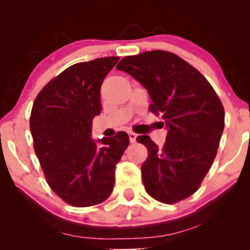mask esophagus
Wrapping results in <instances>:
<instances>
[{
	"mask_svg": "<svg viewBox=\"0 0 250 250\" xmlns=\"http://www.w3.org/2000/svg\"><path fill=\"white\" fill-rule=\"evenodd\" d=\"M128 136H129V141H131V143H134L136 141V134L134 132H129Z\"/></svg>",
	"mask_w": 250,
	"mask_h": 250,
	"instance_id": "1",
	"label": "esophagus"
}]
</instances>
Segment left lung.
<instances>
[{
	"label": "left lung",
	"mask_w": 250,
	"mask_h": 250,
	"mask_svg": "<svg viewBox=\"0 0 250 250\" xmlns=\"http://www.w3.org/2000/svg\"><path fill=\"white\" fill-rule=\"evenodd\" d=\"M116 68L148 90L150 111L162 116L168 128L163 148L146 135L136 138L148 149L141 166L146 193L160 203H179L199 189L216 157L224 128L223 104L204 75L172 52L128 56Z\"/></svg>",
	"instance_id": "8db88e82"
}]
</instances>
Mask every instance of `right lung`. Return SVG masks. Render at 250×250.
<instances>
[{"label":"right lung","instance_id":"1","mask_svg":"<svg viewBox=\"0 0 250 250\" xmlns=\"http://www.w3.org/2000/svg\"><path fill=\"white\" fill-rule=\"evenodd\" d=\"M119 60L105 57L68 67L34 101L29 127L34 150L49 187L75 207L101 204L110 196L115 168L128 146L127 133L91 139L92 121L101 112L100 87Z\"/></svg>","mask_w":250,"mask_h":250}]
</instances>
